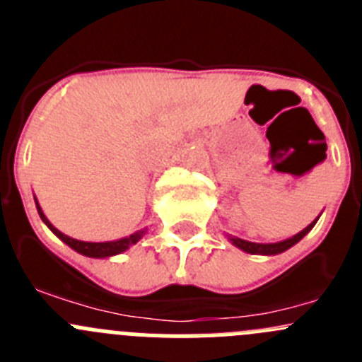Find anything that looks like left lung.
<instances>
[{"label": "left lung", "instance_id": "8db88e82", "mask_svg": "<svg viewBox=\"0 0 362 362\" xmlns=\"http://www.w3.org/2000/svg\"><path fill=\"white\" fill-rule=\"evenodd\" d=\"M317 223V219L312 221L308 226H306L305 230H300L299 233H296L293 238L290 239H284V241H279V243H250V241H245V239H239V238H230L228 239L232 241V245H235L238 248H241L243 252H246V254H259V255H276V254H281V252L288 250V248H292L296 243H299L300 239L305 238L306 233L310 232V230L313 228V225Z\"/></svg>", "mask_w": 362, "mask_h": 362}]
</instances>
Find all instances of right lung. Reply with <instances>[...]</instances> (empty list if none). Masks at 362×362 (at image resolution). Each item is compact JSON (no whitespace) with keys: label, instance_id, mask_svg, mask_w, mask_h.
Masks as SVG:
<instances>
[{"label":"right lung","instance_id":"obj_1","mask_svg":"<svg viewBox=\"0 0 362 362\" xmlns=\"http://www.w3.org/2000/svg\"><path fill=\"white\" fill-rule=\"evenodd\" d=\"M36 199V197H34ZM36 209H37V214H40L41 221H43L45 225L49 226L50 230H52L54 233H56L57 238L62 239L63 243H66V245L72 248V250L79 252V254L86 255V257H95V259H101V257H112V255H117L121 254V252L129 250V246L136 245L139 239L145 235L146 230H139V232L132 233V235H129V238H123V239H117V241H107V243H86V241H79V239H72L69 238V235H65V233H62L59 230L56 228V226H52V223H50L49 219H47V216L43 214V210H41L40 203H37L36 199Z\"/></svg>","mask_w":362,"mask_h":362}]
</instances>
